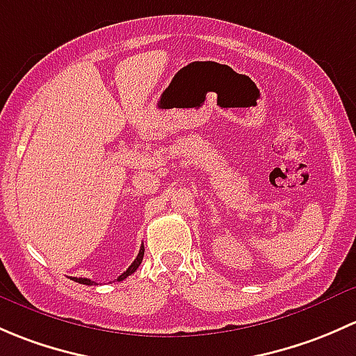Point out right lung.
Masks as SVG:
<instances>
[{
  "label": "right lung",
  "mask_w": 356,
  "mask_h": 356,
  "mask_svg": "<svg viewBox=\"0 0 356 356\" xmlns=\"http://www.w3.org/2000/svg\"><path fill=\"white\" fill-rule=\"evenodd\" d=\"M142 259H144V245H142L140 250H138L137 259H135L134 262H131V266L128 267L127 270H124L122 276H118V280H116V281H123L124 277H128V276H130V274H134L135 270L138 269V266H140V264H142ZM72 280L76 281V283H80V284H87V286H92V284H96V283H94V281L87 280V277H72Z\"/></svg>",
  "instance_id": "obj_1"
}]
</instances>
